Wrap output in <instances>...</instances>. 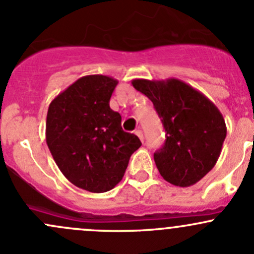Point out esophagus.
Wrapping results in <instances>:
<instances>
[{
  "mask_svg": "<svg viewBox=\"0 0 254 254\" xmlns=\"http://www.w3.org/2000/svg\"><path fill=\"white\" fill-rule=\"evenodd\" d=\"M134 133H135V134L138 135V137H139V139L142 140V142H143V140H144V137H143V132H142V130H140V129H137V130H135Z\"/></svg>",
  "mask_w": 254,
  "mask_h": 254,
  "instance_id": "esophagus-1",
  "label": "esophagus"
}]
</instances>
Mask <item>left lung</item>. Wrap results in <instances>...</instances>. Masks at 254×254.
Wrapping results in <instances>:
<instances>
[{
	"instance_id": "8db88e82",
	"label": "left lung",
	"mask_w": 254,
	"mask_h": 254,
	"mask_svg": "<svg viewBox=\"0 0 254 254\" xmlns=\"http://www.w3.org/2000/svg\"><path fill=\"white\" fill-rule=\"evenodd\" d=\"M132 85L154 104L166 132L163 148L154 153L165 181L190 187L203 179L218 161L226 125L208 98L176 78L133 79Z\"/></svg>"
}]
</instances>
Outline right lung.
Segmentation results:
<instances>
[{"mask_svg": "<svg viewBox=\"0 0 254 254\" xmlns=\"http://www.w3.org/2000/svg\"><path fill=\"white\" fill-rule=\"evenodd\" d=\"M117 83L108 75H85L48 110L46 143L52 158L70 184L88 192L112 190L142 145L137 135L122 129L121 115L110 108Z\"/></svg>", "mask_w": 254, "mask_h": 254, "instance_id": "add662e5", "label": "right lung"}]
</instances>
